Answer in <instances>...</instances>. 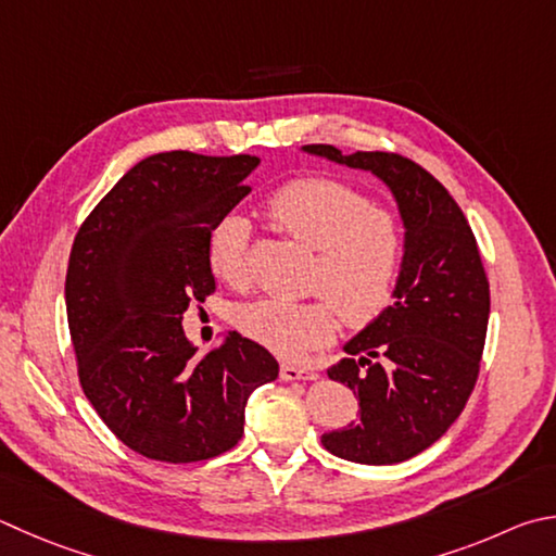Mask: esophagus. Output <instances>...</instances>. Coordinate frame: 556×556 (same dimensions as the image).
Listing matches in <instances>:
<instances>
[{
    "label": "esophagus",
    "mask_w": 556,
    "mask_h": 556,
    "mask_svg": "<svg viewBox=\"0 0 556 556\" xmlns=\"http://www.w3.org/2000/svg\"><path fill=\"white\" fill-rule=\"evenodd\" d=\"M279 375L285 381H313V379H318L316 369L306 367V365H294V362H285Z\"/></svg>",
    "instance_id": "obj_1"
}]
</instances>
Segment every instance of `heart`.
Segmentation results:
<instances>
[{"label":"heart","instance_id":"heart-1","mask_svg":"<svg viewBox=\"0 0 556 556\" xmlns=\"http://www.w3.org/2000/svg\"><path fill=\"white\" fill-rule=\"evenodd\" d=\"M267 214L281 233L316 250L308 289L323 296H267L245 304L238 313V328L248 338L279 355H301L332 340L338 313L348 326L362 328L391 306L406 262V233L391 211L371 206L345 181L304 177L275 191ZM248 243L250 224L240 214L220 216L211 226L206 262L216 279L230 287L245 285Z\"/></svg>","mask_w":556,"mask_h":556}]
</instances>
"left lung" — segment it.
I'll use <instances>...</instances> for the list:
<instances>
[{"label": "left lung", "instance_id": "8db88e82", "mask_svg": "<svg viewBox=\"0 0 556 556\" xmlns=\"http://www.w3.org/2000/svg\"><path fill=\"white\" fill-rule=\"evenodd\" d=\"M304 150L379 177L406 228L393 304L328 369L355 391L359 418L323 432L320 442L348 462H406L445 435L479 377L491 296L477 238L450 191L413 160L379 150L342 155L332 146Z\"/></svg>", "mask_w": 556, "mask_h": 556}]
</instances>
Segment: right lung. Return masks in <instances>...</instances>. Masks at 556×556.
Wrapping results in <instances>:
<instances>
[{
  "mask_svg": "<svg viewBox=\"0 0 556 556\" xmlns=\"http://www.w3.org/2000/svg\"><path fill=\"white\" fill-rule=\"evenodd\" d=\"M255 155L173 150L140 160L79 226L65 277L67 326L85 396L148 459L187 464L238 445L250 393L277 359L238 332L197 357L181 328L216 291L206 238L250 194Z\"/></svg>",
  "mask_w": 556,
  "mask_h": 556,
  "instance_id": "1",
  "label": "right lung"
}]
</instances>
